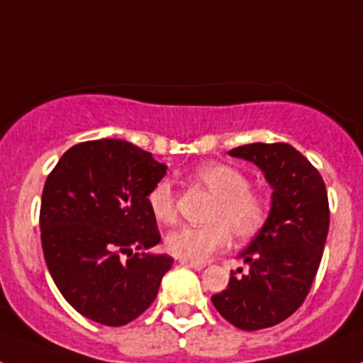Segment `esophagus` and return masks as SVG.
<instances>
[{
  "label": "esophagus",
  "mask_w": 363,
  "mask_h": 363,
  "mask_svg": "<svg viewBox=\"0 0 363 363\" xmlns=\"http://www.w3.org/2000/svg\"><path fill=\"white\" fill-rule=\"evenodd\" d=\"M179 264L185 265V267H191V269H196V271H201L205 267V262H198V259H187V258H179Z\"/></svg>",
  "instance_id": "obj_1"
}]
</instances>
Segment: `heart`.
<instances>
[{"label":"heart","mask_w":363,"mask_h":363,"mask_svg":"<svg viewBox=\"0 0 363 363\" xmlns=\"http://www.w3.org/2000/svg\"><path fill=\"white\" fill-rule=\"evenodd\" d=\"M192 179L216 196L209 213V225L178 227L165 236L171 255L187 259H207L236 240H249L264 229L271 203L262 192L251 189L245 172L225 163H203L192 171ZM178 192L169 178L158 179L147 192V207L154 220L172 223L176 220Z\"/></svg>","instance_id":"b5f03b06"}]
</instances>
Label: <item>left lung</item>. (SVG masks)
I'll list each match as a JSON object with an SVG mask.
<instances>
[{
  "mask_svg": "<svg viewBox=\"0 0 363 363\" xmlns=\"http://www.w3.org/2000/svg\"><path fill=\"white\" fill-rule=\"evenodd\" d=\"M229 154L264 171L271 213L240 255L249 272H230L227 289L211 300L234 327L258 331L289 318L309 294L329 230V200L316 167L289 143H249Z\"/></svg>",
  "mask_w": 363,
  "mask_h": 363,
  "instance_id": "left-lung-1",
  "label": "left lung"
}]
</instances>
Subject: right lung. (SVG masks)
I'll list each match as a JSON object with an SVG mask.
<instances>
[{
    "label": "right lung",
    "instance_id": "right-lung-1",
    "mask_svg": "<svg viewBox=\"0 0 363 363\" xmlns=\"http://www.w3.org/2000/svg\"><path fill=\"white\" fill-rule=\"evenodd\" d=\"M165 172V163L133 143L92 140L70 147L45 182V262L60 293L85 318L125 325L158 294L172 258L145 252L162 240L147 192Z\"/></svg>",
    "mask_w": 363,
    "mask_h": 363
}]
</instances>
